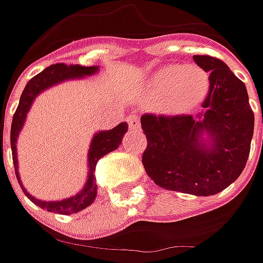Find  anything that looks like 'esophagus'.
<instances>
[{
    "instance_id": "esophagus-1",
    "label": "esophagus",
    "mask_w": 263,
    "mask_h": 263,
    "mask_svg": "<svg viewBox=\"0 0 263 263\" xmlns=\"http://www.w3.org/2000/svg\"><path fill=\"white\" fill-rule=\"evenodd\" d=\"M127 123H128V127L130 128H139V126H140V121H139V117L136 116V114H132V116H128V118H127Z\"/></svg>"
}]
</instances>
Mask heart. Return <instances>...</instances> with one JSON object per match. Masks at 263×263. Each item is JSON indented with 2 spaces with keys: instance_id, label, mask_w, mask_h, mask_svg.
<instances>
[{
  "instance_id": "1",
  "label": "heart",
  "mask_w": 263,
  "mask_h": 263,
  "mask_svg": "<svg viewBox=\"0 0 263 263\" xmlns=\"http://www.w3.org/2000/svg\"><path fill=\"white\" fill-rule=\"evenodd\" d=\"M149 92L155 98H170L177 108H192L206 95L208 76L195 66L164 67L149 82Z\"/></svg>"
}]
</instances>
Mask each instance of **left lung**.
Segmentation results:
<instances>
[{"mask_svg":"<svg viewBox=\"0 0 263 263\" xmlns=\"http://www.w3.org/2000/svg\"><path fill=\"white\" fill-rule=\"evenodd\" d=\"M209 73V92L196 116L140 118L147 147L142 162L155 184L195 196L217 195L246 167L255 116L245 83L214 57L193 55Z\"/></svg>","mask_w":263,"mask_h":263,"instance_id":"obj_1","label":"left lung"}]
</instances>
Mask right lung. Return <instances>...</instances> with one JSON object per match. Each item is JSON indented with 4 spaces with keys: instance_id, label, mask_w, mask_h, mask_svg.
<instances>
[{
    "instance_id": "add662e5",
    "label": "right lung",
    "mask_w": 263,
    "mask_h": 263,
    "mask_svg": "<svg viewBox=\"0 0 263 263\" xmlns=\"http://www.w3.org/2000/svg\"><path fill=\"white\" fill-rule=\"evenodd\" d=\"M99 70L98 66L92 67H83V66H66V64H54V66L46 67L44 71H41L39 74L32 77L27 85H26L25 90L22 92L20 96V102L15 109L14 116H13V123H11V133H10V143H11V152H13V162H14L15 177L20 183V187L23 190L26 196L29 197L35 205H37L42 209H46L48 212H54V214H63V215H70V214H76L79 211L87 208L90 203H93L96 197V190L98 186L95 183V167L96 162L102 157H105L106 154L116 151L117 147L121 145V140L126 135L128 124L127 123H120L111 130H102L98 132L95 136L92 137L90 146L87 151V180L85 187L76 193L74 196L67 197L63 200H41L37 197L32 196L25 186L22 184V180L18 176V164H17V137L20 130L23 128L26 121L27 112L30 109V106L33 104L35 98L39 93H42L44 90L49 89V87L55 86L61 82L66 80H76V79H82V77L92 76Z\"/></svg>"
}]
</instances>
